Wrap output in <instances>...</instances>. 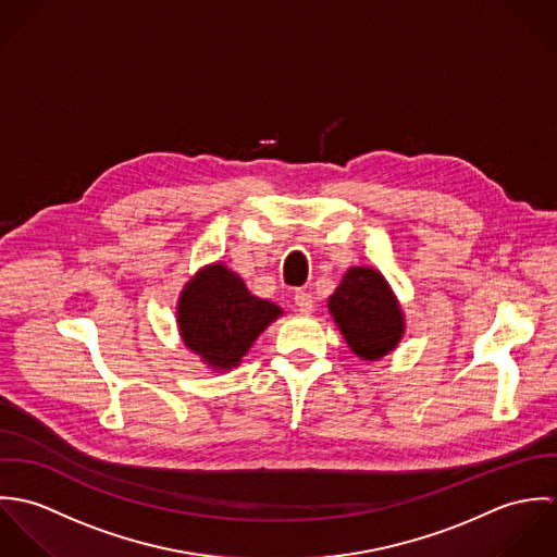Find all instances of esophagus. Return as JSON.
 <instances>
[{
	"mask_svg": "<svg viewBox=\"0 0 557 557\" xmlns=\"http://www.w3.org/2000/svg\"><path fill=\"white\" fill-rule=\"evenodd\" d=\"M294 302H296V309L302 313V315H309L313 311V296L307 294V292H296L294 294Z\"/></svg>",
	"mask_w": 557,
	"mask_h": 557,
	"instance_id": "obj_1",
	"label": "esophagus"
}]
</instances>
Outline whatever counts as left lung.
Returning a JSON list of instances; mask_svg holds the SVG:
<instances>
[{"label": "left lung", "instance_id": "obj_1", "mask_svg": "<svg viewBox=\"0 0 557 557\" xmlns=\"http://www.w3.org/2000/svg\"><path fill=\"white\" fill-rule=\"evenodd\" d=\"M327 311L360 360H380L397 349L405 313L386 276L371 265H351L327 298Z\"/></svg>", "mask_w": 557, "mask_h": 557}]
</instances>
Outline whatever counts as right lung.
<instances>
[{
	"label": "right lung",
	"mask_w": 557,
	"mask_h": 557,
	"mask_svg": "<svg viewBox=\"0 0 557 557\" xmlns=\"http://www.w3.org/2000/svg\"><path fill=\"white\" fill-rule=\"evenodd\" d=\"M180 336L188 351L221 373L239 367L259 334L283 309L248 292L225 263H208L184 285L175 307Z\"/></svg>",
	"instance_id": "add662e5"
}]
</instances>
